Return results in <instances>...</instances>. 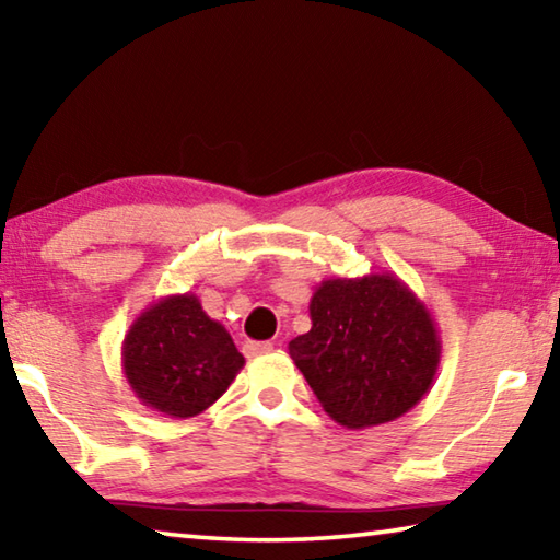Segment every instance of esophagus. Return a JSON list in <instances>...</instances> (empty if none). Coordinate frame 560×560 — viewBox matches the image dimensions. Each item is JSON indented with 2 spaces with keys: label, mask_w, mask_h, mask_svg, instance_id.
Here are the masks:
<instances>
[{
  "label": "esophagus",
  "mask_w": 560,
  "mask_h": 560,
  "mask_svg": "<svg viewBox=\"0 0 560 560\" xmlns=\"http://www.w3.org/2000/svg\"><path fill=\"white\" fill-rule=\"evenodd\" d=\"M269 350H273V343H269V340H246L244 343L246 358H257V355L269 353Z\"/></svg>",
  "instance_id": "1"
}]
</instances>
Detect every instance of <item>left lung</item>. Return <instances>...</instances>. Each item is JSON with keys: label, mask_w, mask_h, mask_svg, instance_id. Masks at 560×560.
Here are the masks:
<instances>
[{"label": "left lung", "mask_w": 560, "mask_h": 560, "mask_svg": "<svg viewBox=\"0 0 560 560\" xmlns=\"http://www.w3.org/2000/svg\"><path fill=\"white\" fill-rule=\"evenodd\" d=\"M311 330L289 355L324 410L350 430L393 422L430 393L442 358L438 326L395 273L320 281Z\"/></svg>", "instance_id": "left-lung-1"}]
</instances>
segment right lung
Returning a JSON list of instances; mask_svg holds the SVG:
<instances>
[{"label": "right lung", "instance_id": "obj_1", "mask_svg": "<svg viewBox=\"0 0 560 560\" xmlns=\"http://www.w3.org/2000/svg\"><path fill=\"white\" fill-rule=\"evenodd\" d=\"M120 363L140 402L185 420L220 400L244 368V355L195 293H175L132 320Z\"/></svg>", "mask_w": 560, "mask_h": 560}]
</instances>
